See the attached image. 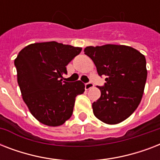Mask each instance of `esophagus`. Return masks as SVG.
Listing matches in <instances>:
<instances>
[{
    "instance_id": "34e87169",
    "label": "esophagus",
    "mask_w": 160,
    "mask_h": 160,
    "mask_svg": "<svg viewBox=\"0 0 160 160\" xmlns=\"http://www.w3.org/2000/svg\"><path fill=\"white\" fill-rule=\"evenodd\" d=\"M93 86H94V84L92 82H88L85 84V90H90V88H92Z\"/></svg>"
}]
</instances>
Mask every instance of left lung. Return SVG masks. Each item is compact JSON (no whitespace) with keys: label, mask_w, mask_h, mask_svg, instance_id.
Here are the masks:
<instances>
[{"label":"left lung","mask_w":160,"mask_h":160,"mask_svg":"<svg viewBox=\"0 0 160 160\" xmlns=\"http://www.w3.org/2000/svg\"><path fill=\"white\" fill-rule=\"evenodd\" d=\"M93 60L98 75L105 76L99 86L101 95L92 105L96 118L115 124L131 115L141 101L147 79L144 55L130 46L105 45L84 50Z\"/></svg>","instance_id":"1"}]
</instances>
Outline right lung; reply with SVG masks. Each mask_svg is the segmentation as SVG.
Here are the masks:
<instances>
[{"instance_id":"obj_1","label":"right lung","mask_w":160,"mask_h":160,"mask_svg":"<svg viewBox=\"0 0 160 160\" xmlns=\"http://www.w3.org/2000/svg\"><path fill=\"white\" fill-rule=\"evenodd\" d=\"M82 48L55 41L31 44L15 60L22 98L37 120L59 126L70 119L75 97L85 91V84L62 81L66 65Z\"/></svg>"}]
</instances>
